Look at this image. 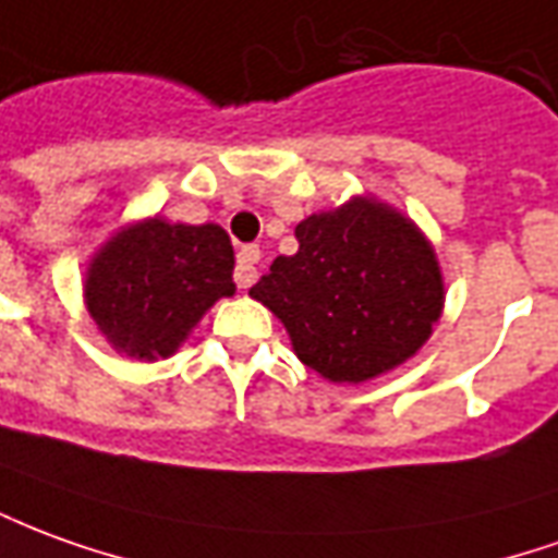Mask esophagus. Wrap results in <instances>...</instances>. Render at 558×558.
<instances>
[{
    "label": "esophagus",
    "mask_w": 558,
    "mask_h": 558,
    "mask_svg": "<svg viewBox=\"0 0 558 558\" xmlns=\"http://www.w3.org/2000/svg\"><path fill=\"white\" fill-rule=\"evenodd\" d=\"M256 263H259V247L256 244L241 247L239 259H235V275H232L241 290L253 287V280H256Z\"/></svg>",
    "instance_id": "esophagus-1"
}]
</instances>
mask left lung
Masks as SVG:
<instances>
[{
  "label": "left lung",
  "mask_w": 558,
  "mask_h": 558,
  "mask_svg": "<svg viewBox=\"0 0 558 558\" xmlns=\"http://www.w3.org/2000/svg\"><path fill=\"white\" fill-rule=\"evenodd\" d=\"M299 251L251 287L287 326L307 368L335 384L389 372L423 347L441 317L435 253L411 220L372 198L295 226Z\"/></svg>",
  "instance_id": "obj_1"
}]
</instances>
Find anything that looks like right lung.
Masks as SVG:
<instances>
[{
    "instance_id": "right-lung-1",
    "label": "right lung",
    "mask_w": 558,
    "mask_h": 558,
    "mask_svg": "<svg viewBox=\"0 0 558 558\" xmlns=\"http://www.w3.org/2000/svg\"><path fill=\"white\" fill-rule=\"evenodd\" d=\"M232 268V241L220 226L144 220L93 259L89 317L126 356H169L217 299L235 292Z\"/></svg>"
}]
</instances>
